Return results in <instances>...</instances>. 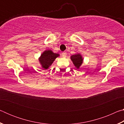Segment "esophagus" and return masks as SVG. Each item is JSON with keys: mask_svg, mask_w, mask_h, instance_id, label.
<instances>
[{"mask_svg": "<svg viewBox=\"0 0 124 124\" xmlns=\"http://www.w3.org/2000/svg\"><path fill=\"white\" fill-rule=\"evenodd\" d=\"M62 56L63 57H66V56H67V53L66 52H62Z\"/></svg>", "mask_w": 124, "mask_h": 124, "instance_id": "esophagus-1", "label": "esophagus"}]
</instances>
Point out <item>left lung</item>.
Segmentation results:
<instances>
[{
	"mask_svg": "<svg viewBox=\"0 0 124 124\" xmlns=\"http://www.w3.org/2000/svg\"><path fill=\"white\" fill-rule=\"evenodd\" d=\"M70 58L71 60L72 61L73 64H74V66L76 67L77 68H79L81 64H82L83 61L82 56H81L79 54H75L71 56Z\"/></svg>",
	"mask_w": 124,
	"mask_h": 124,
	"instance_id": "left-lung-1",
	"label": "left lung"
}]
</instances>
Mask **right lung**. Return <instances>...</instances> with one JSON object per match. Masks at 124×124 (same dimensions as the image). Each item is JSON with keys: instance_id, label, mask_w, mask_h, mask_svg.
I'll list each match as a JSON object with an SVG mask.
<instances>
[{"instance_id": "right-lung-1", "label": "right lung", "mask_w": 124, "mask_h": 124, "mask_svg": "<svg viewBox=\"0 0 124 124\" xmlns=\"http://www.w3.org/2000/svg\"><path fill=\"white\" fill-rule=\"evenodd\" d=\"M59 56V54H54L51 50H46L40 57L39 62L43 68L47 69L52 64L54 60Z\"/></svg>"}]
</instances>
